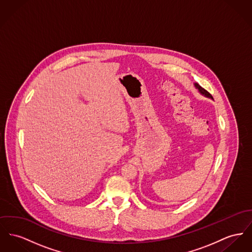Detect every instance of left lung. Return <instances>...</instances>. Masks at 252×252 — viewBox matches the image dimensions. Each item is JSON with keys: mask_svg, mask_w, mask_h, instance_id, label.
<instances>
[{"mask_svg": "<svg viewBox=\"0 0 252 252\" xmlns=\"http://www.w3.org/2000/svg\"><path fill=\"white\" fill-rule=\"evenodd\" d=\"M195 87H196V89H198L199 90V92L201 93V94H203V95H205L206 97H209V98H212L213 99V97L211 96V94L207 92V91H205L203 88H201V86L199 84H197V83H195Z\"/></svg>", "mask_w": 252, "mask_h": 252, "instance_id": "8db88e82", "label": "left lung"}]
</instances>
